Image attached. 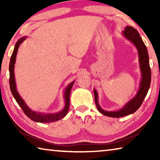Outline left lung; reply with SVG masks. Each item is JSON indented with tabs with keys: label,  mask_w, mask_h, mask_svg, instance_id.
Wrapping results in <instances>:
<instances>
[{
	"label": "left lung",
	"mask_w": 160,
	"mask_h": 160,
	"mask_svg": "<svg viewBox=\"0 0 160 160\" xmlns=\"http://www.w3.org/2000/svg\"><path fill=\"white\" fill-rule=\"evenodd\" d=\"M122 34L137 48L142 78L140 82L139 90L136 95L127 102L121 109L116 111H105L102 109L99 104L98 93L95 89H94V99H95V104L97 109L103 115L113 118L123 117L136 112L141 106L143 100L147 95L151 82V70L149 63L148 52L147 47H145L138 32L131 26H126Z\"/></svg>",
	"instance_id": "left-lung-1"
}]
</instances>
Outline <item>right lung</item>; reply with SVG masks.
Instances as JSON below:
<instances>
[{"label": "right lung", "instance_id": "obj_1", "mask_svg": "<svg viewBox=\"0 0 160 160\" xmlns=\"http://www.w3.org/2000/svg\"><path fill=\"white\" fill-rule=\"evenodd\" d=\"M27 37H23L20 38L18 41L16 42L14 50H13L12 54L10 58V65H9V72H10V88L11 92L12 94L13 97L15 99L16 102L18 104L20 105V107L22 108V109L25 113L26 116L29 117L31 120L35 121V122H39V123H51V122H55L60 119L63 118V117L66 116V114L68 112L69 110V106H70V91H71L72 87L75 81H72L70 82L68 85L66 87V90L64 92V100H65V107L61 112L57 113H42V112H37L32 111L30 108H29L28 105H27L25 101L22 99V98L19 94L18 92L17 91V88H16V83H15V74H14V68H15V63L16 61V56H17L18 51L20 45L26 39Z\"/></svg>", "mask_w": 160, "mask_h": 160}]
</instances>
